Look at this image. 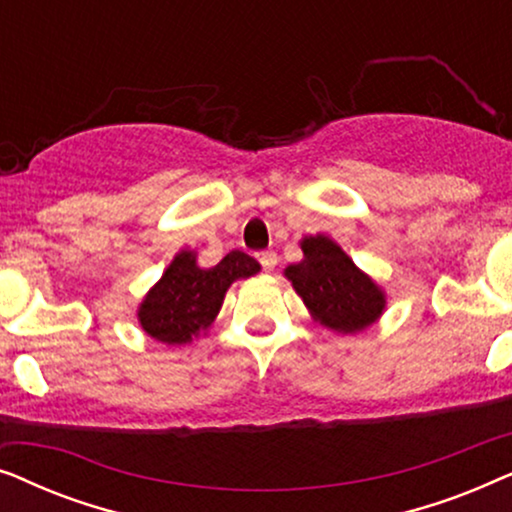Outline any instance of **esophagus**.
I'll return each instance as SVG.
<instances>
[{
	"label": "esophagus",
	"instance_id": "esophagus-1",
	"mask_svg": "<svg viewBox=\"0 0 512 512\" xmlns=\"http://www.w3.org/2000/svg\"><path fill=\"white\" fill-rule=\"evenodd\" d=\"M258 261H261V265H263V270H265V272H272V270L277 268L279 258H277L275 251H263V254L258 256Z\"/></svg>",
	"mask_w": 512,
	"mask_h": 512
}]
</instances>
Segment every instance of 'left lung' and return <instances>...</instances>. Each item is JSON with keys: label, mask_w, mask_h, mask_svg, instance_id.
<instances>
[{"label": "left lung", "mask_w": 512, "mask_h": 512, "mask_svg": "<svg viewBox=\"0 0 512 512\" xmlns=\"http://www.w3.org/2000/svg\"><path fill=\"white\" fill-rule=\"evenodd\" d=\"M303 261L293 263L284 275L312 319L335 333H359L382 317L387 298L366 272L354 265L345 251L326 235L300 240Z\"/></svg>", "instance_id": "1"}]
</instances>
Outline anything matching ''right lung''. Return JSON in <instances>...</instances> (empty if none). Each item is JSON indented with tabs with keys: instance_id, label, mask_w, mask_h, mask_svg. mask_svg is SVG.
<instances>
[{
	"instance_id": "obj_1",
	"label": "right lung",
	"mask_w": 512,
	"mask_h": 512,
	"mask_svg": "<svg viewBox=\"0 0 512 512\" xmlns=\"http://www.w3.org/2000/svg\"><path fill=\"white\" fill-rule=\"evenodd\" d=\"M258 270L256 258L244 251H230L214 268H200L195 251H179L139 305V326L163 345L193 342L214 324L228 286Z\"/></svg>"
}]
</instances>
